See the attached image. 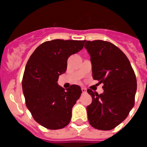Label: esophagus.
I'll list each match as a JSON object with an SVG mask.
<instances>
[{"label": "esophagus", "instance_id": "34e87169", "mask_svg": "<svg viewBox=\"0 0 147 147\" xmlns=\"http://www.w3.org/2000/svg\"><path fill=\"white\" fill-rule=\"evenodd\" d=\"M81 89H82V93H86V88H81Z\"/></svg>", "mask_w": 147, "mask_h": 147}]
</instances>
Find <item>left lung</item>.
Returning a JSON list of instances; mask_svg holds the SVG:
<instances>
[{"label": "left lung", "mask_w": 147, "mask_h": 147, "mask_svg": "<svg viewBox=\"0 0 147 147\" xmlns=\"http://www.w3.org/2000/svg\"><path fill=\"white\" fill-rule=\"evenodd\" d=\"M94 80L103 82L104 93L88 88L92 102L87 107L88 122L98 130H112L123 122L134 105L137 79L125 53L108 41H86Z\"/></svg>", "instance_id": "1"}]
</instances>
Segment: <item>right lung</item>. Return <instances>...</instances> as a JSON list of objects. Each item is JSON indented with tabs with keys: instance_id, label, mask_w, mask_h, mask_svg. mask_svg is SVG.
<instances>
[{
	"instance_id": "right-lung-1",
	"label": "right lung",
	"mask_w": 147,
	"mask_h": 147,
	"mask_svg": "<svg viewBox=\"0 0 147 147\" xmlns=\"http://www.w3.org/2000/svg\"><path fill=\"white\" fill-rule=\"evenodd\" d=\"M86 40H53L35 49L28 61L22 78L25 104L33 118L50 130L65 128L71 122L72 108L81 94L80 86L65 88L57 84L67 70V61L84 47Z\"/></svg>"
}]
</instances>
